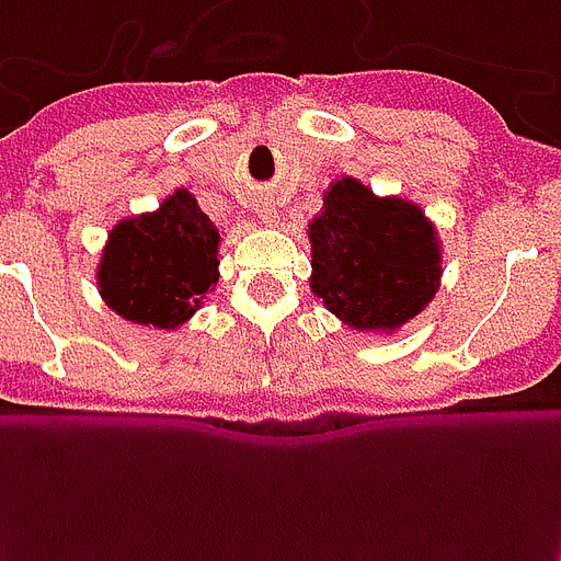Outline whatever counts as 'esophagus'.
Listing matches in <instances>:
<instances>
[{
  "label": "esophagus",
  "mask_w": 561,
  "mask_h": 561,
  "mask_svg": "<svg viewBox=\"0 0 561 561\" xmlns=\"http://www.w3.org/2000/svg\"><path fill=\"white\" fill-rule=\"evenodd\" d=\"M257 215H261L263 224H270V226H275V224H277V208L272 206V203H263L261 211H257Z\"/></svg>",
  "instance_id": "1"
}]
</instances>
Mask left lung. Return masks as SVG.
<instances>
[{
	"instance_id": "8db88e82",
	"label": "left lung",
	"mask_w": 561,
	"mask_h": 561,
	"mask_svg": "<svg viewBox=\"0 0 561 561\" xmlns=\"http://www.w3.org/2000/svg\"><path fill=\"white\" fill-rule=\"evenodd\" d=\"M309 286L358 332H392L424 312L442 280V243L424 211L341 178L307 229Z\"/></svg>"
}]
</instances>
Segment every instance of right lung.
Segmentation results:
<instances>
[{
    "label": "right lung",
    "instance_id": "add662e5",
    "mask_svg": "<svg viewBox=\"0 0 561 561\" xmlns=\"http://www.w3.org/2000/svg\"><path fill=\"white\" fill-rule=\"evenodd\" d=\"M220 231L192 192L178 188L157 211L119 220L96 272L100 295L125 321L174 330L217 286Z\"/></svg>",
    "mask_w": 561,
    "mask_h": 561
}]
</instances>
